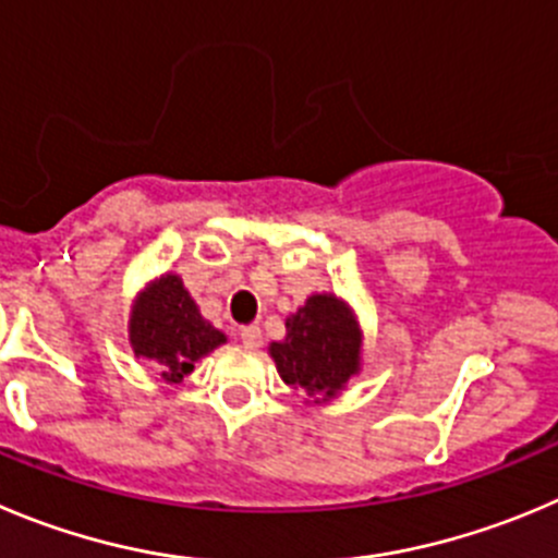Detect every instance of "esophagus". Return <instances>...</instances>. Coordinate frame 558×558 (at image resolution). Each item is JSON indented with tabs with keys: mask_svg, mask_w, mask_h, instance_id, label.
I'll list each match as a JSON object with an SVG mask.
<instances>
[{
	"mask_svg": "<svg viewBox=\"0 0 558 558\" xmlns=\"http://www.w3.org/2000/svg\"><path fill=\"white\" fill-rule=\"evenodd\" d=\"M238 337H241V342L252 350L263 344V331H259V326H243Z\"/></svg>",
	"mask_w": 558,
	"mask_h": 558,
	"instance_id": "34e87169",
	"label": "esophagus"
}]
</instances>
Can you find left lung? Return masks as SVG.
<instances>
[{
  "mask_svg": "<svg viewBox=\"0 0 558 558\" xmlns=\"http://www.w3.org/2000/svg\"><path fill=\"white\" fill-rule=\"evenodd\" d=\"M364 331L353 306L333 293H312L284 320V337L268 344L276 373L304 389L312 405L331 402L362 373Z\"/></svg>",
  "mask_w": 558,
  "mask_h": 558,
  "instance_id": "left-lung-1",
  "label": "left lung"
}]
</instances>
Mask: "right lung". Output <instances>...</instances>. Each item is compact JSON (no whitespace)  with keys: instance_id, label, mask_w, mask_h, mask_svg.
<instances>
[{"instance_id":"1","label":"right lung","mask_w":558,"mask_h":558,"mask_svg":"<svg viewBox=\"0 0 558 558\" xmlns=\"http://www.w3.org/2000/svg\"><path fill=\"white\" fill-rule=\"evenodd\" d=\"M227 342L185 290L180 274L156 276L136 293L129 312V344L136 359L158 369L161 380L180 384L194 364Z\"/></svg>"}]
</instances>
